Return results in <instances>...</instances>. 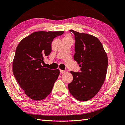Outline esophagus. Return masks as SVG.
<instances>
[{
  "label": "esophagus",
  "mask_w": 125,
  "mask_h": 125,
  "mask_svg": "<svg viewBox=\"0 0 125 125\" xmlns=\"http://www.w3.org/2000/svg\"><path fill=\"white\" fill-rule=\"evenodd\" d=\"M60 72L61 73V74H64V73L66 72L65 70H60Z\"/></svg>",
  "instance_id": "34e87169"
}]
</instances>
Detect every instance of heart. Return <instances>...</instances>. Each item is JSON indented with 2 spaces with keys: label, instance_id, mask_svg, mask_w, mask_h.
<instances>
[{
  "label": "heart",
  "instance_id": "1",
  "mask_svg": "<svg viewBox=\"0 0 125 125\" xmlns=\"http://www.w3.org/2000/svg\"><path fill=\"white\" fill-rule=\"evenodd\" d=\"M65 38H71L69 36V35H67L65 37Z\"/></svg>",
  "mask_w": 125,
  "mask_h": 125
}]
</instances>
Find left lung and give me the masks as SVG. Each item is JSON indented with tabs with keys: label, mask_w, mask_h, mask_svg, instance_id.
<instances>
[{
	"label": "left lung",
	"mask_w": 125,
	"mask_h": 125,
	"mask_svg": "<svg viewBox=\"0 0 125 125\" xmlns=\"http://www.w3.org/2000/svg\"><path fill=\"white\" fill-rule=\"evenodd\" d=\"M75 36L74 60L81 67L77 72L71 71L73 79L68 84L70 94L81 101L93 98L104 81L108 58L101 43L96 37L69 30Z\"/></svg>",
	"instance_id": "8db88e82"
}]
</instances>
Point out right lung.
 Listing matches in <instances>:
<instances>
[{"instance_id":"obj_1","label":"right lung","mask_w":125,"mask_h":125,"mask_svg":"<svg viewBox=\"0 0 125 125\" xmlns=\"http://www.w3.org/2000/svg\"><path fill=\"white\" fill-rule=\"evenodd\" d=\"M63 33L64 31L36 32L23 39L17 46L13 73L21 89L32 99H45L58 79L59 70H50L41 64L51 52L53 39Z\"/></svg>"}]
</instances>
